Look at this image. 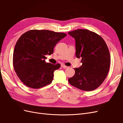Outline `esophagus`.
I'll use <instances>...</instances> for the list:
<instances>
[{
	"instance_id": "34e87169",
	"label": "esophagus",
	"mask_w": 123,
	"mask_h": 123,
	"mask_svg": "<svg viewBox=\"0 0 123 123\" xmlns=\"http://www.w3.org/2000/svg\"><path fill=\"white\" fill-rule=\"evenodd\" d=\"M61 67H62V68H64V69H66V68H68V67L66 66L65 65H61Z\"/></svg>"
}]
</instances>
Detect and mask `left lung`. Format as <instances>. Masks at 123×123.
Instances as JSON below:
<instances>
[{
  "label": "left lung",
  "mask_w": 123,
  "mask_h": 123,
  "mask_svg": "<svg viewBox=\"0 0 123 123\" xmlns=\"http://www.w3.org/2000/svg\"><path fill=\"white\" fill-rule=\"evenodd\" d=\"M75 40L76 57H81V65L68 80L73 86L90 91L98 88L107 76L110 65L108 48L101 36L86 29L68 32Z\"/></svg>",
  "instance_id": "1"
}]
</instances>
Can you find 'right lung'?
I'll use <instances>...</instances> for the list:
<instances>
[{
  "label": "right lung",
  "mask_w": 123,
  "mask_h": 123,
  "mask_svg": "<svg viewBox=\"0 0 123 123\" xmlns=\"http://www.w3.org/2000/svg\"><path fill=\"white\" fill-rule=\"evenodd\" d=\"M66 35L47 30H32L20 37L15 46L13 63L17 75L25 85L39 89L52 83L54 71L61 65L46 62L45 55L52 54L56 44Z\"/></svg>",
  "instance_id": "add662e5"
}]
</instances>
